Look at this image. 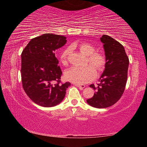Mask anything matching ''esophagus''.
Wrapping results in <instances>:
<instances>
[{
    "label": "esophagus",
    "instance_id": "1",
    "mask_svg": "<svg viewBox=\"0 0 147 147\" xmlns=\"http://www.w3.org/2000/svg\"><path fill=\"white\" fill-rule=\"evenodd\" d=\"M75 86L78 87L79 89H80V90H82L84 88H86V86H84V85H78V84H75Z\"/></svg>",
    "mask_w": 147,
    "mask_h": 147
}]
</instances>
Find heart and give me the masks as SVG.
Returning a JSON list of instances; mask_svg holds the SVG:
<instances>
[{
  "label": "heart",
  "instance_id": "1",
  "mask_svg": "<svg viewBox=\"0 0 147 147\" xmlns=\"http://www.w3.org/2000/svg\"><path fill=\"white\" fill-rule=\"evenodd\" d=\"M73 47H77L79 51L87 56L86 63L92 65H86L83 67H73L65 73L66 80L76 84H83L91 81L95 76L96 73L103 71L107 63L106 57L103 53L96 52L93 45L88 42L73 45ZM69 49H64L59 56V59L62 65H67L68 63ZM96 69L94 70V69Z\"/></svg>",
  "mask_w": 147,
  "mask_h": 147
}]
</instances>
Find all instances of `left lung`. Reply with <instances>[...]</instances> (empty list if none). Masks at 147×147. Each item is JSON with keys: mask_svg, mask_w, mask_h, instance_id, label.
Segmentation results:
<instances>
[{"mask_svg": "<svg viewBox=\"0 0 147 147\" xmlns=\"http://www.w3.org/2000/svg\"><path fill=\"white\" fill-rule=\"evenodd\" d=\"M107 63L97 86H89L95 90L92 98L87 100L96 108H106L115 104L123 95L128 77L129 59L122 45L107 35L100 38Z\"/></svg>", "mask_w": 147, "mask_h": 147, "instance_id": "8db88e82", "label": "left lung"}]
</instances>
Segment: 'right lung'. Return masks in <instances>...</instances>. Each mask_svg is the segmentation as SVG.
Segmentation results:
<instances>
[{"mask_svg":"<svg viewBox=\"0 0 147 147\" xmlns=\"http://www.w3.org/2000/svg\"><path fill=\"white\" fill-rule=\"evenodd\" d=\"M66 38L44 34L32 39L21 54V80L28 97L38 105L53 107L63 100L71 83L60 84L62 72L56 50L66 43Z\"/></svg>","mask_w":147,"mask_h":147,"instance_id":"obj_1","label":"right lung"}]
</instances>
